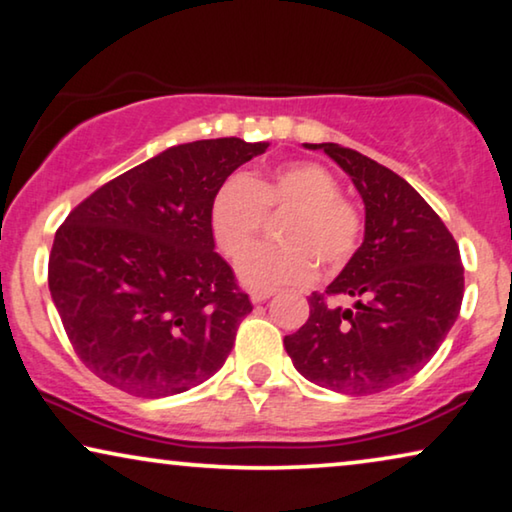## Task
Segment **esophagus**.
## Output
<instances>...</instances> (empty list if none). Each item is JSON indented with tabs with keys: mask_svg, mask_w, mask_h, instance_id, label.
Segmentation results:
<instances>
[{
	"mask_svg": "<svg viewBox=\"0 0 512 512\" xmlns=\"http://www.w3.org/2000/svg\"><path fill=\"white\" fill-rule=\"evenodd\" d=\"M271 297H273V292H264V290L250 292V301H253V304H262V301L271 299Z\"/></svg>",
	"mask_w": 512,
	"mask_h": 512,
	"instance_id": "obj_1",
	"label": "esophagus"
}]
</instances>
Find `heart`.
I'll return each instance as SVG.
<instances>
[{"label":"heart","instance_id":"1","mask_svg":"<svg viewBox=\"0 0 512 512\" xmlns=\"http://www.w3.org/2000/svg\"><path fill=\"white\" fill-rule=\"evenodd\" d=\"M290 212L281 226L280 247L247 248L261 231L266 214ZM211 234L218 250L239 262V278L253 290L273 292L306 285L318 262L338 269L357 253L364 234V213L343 197L341 183L315 162H287L264 176L232 174L211 201Z\"/></svg>","mask_w":512,"mask_h":512}]
</instances>
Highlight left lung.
<instances>
[{"mask_svg": "<svg viewBox=\"0 0 512 512\" xmlns=\"http://www.w3.org/2000/svg\"><path fill=\"white\" fill-rule=\"evenodd\" d=\"M352 178L366 208L364 243L311 315L285 336L294 369L343 394H376L415 376L455 325L464 297L459 246L434 208L399 174L338 143H306ZM356 301L355 309L328 304Z\"/></svg>", "mask_w": 512, "mask_h": 512, "instance_id": "1", "label": "left lung"}]
</instances>
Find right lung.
Returning <instances> with one entry per match:
<instances>
[{
  "label": "right lung",
  "mask_w": 512,
  "mask_h": 512,
  "mask_svg": "<svg viewBox=\"0 0 512 512\" xmlns=\"http://www.w3.org/2000/svg\"><path fill=\"white\" fill-rule=\"evenodd\" d=\"M269 143L171 146L83 199L55 232L53 304L81 362L143 399L197 387L225 364L253 311L215 253L211 201Z\"/></svg>",
  "instance_id": "right-lung-1"
}]
</instances>
